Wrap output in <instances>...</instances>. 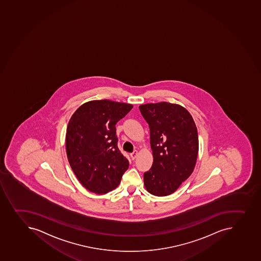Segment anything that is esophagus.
<instances>
[{
	"instance_id": "34e87169",
	"label": "esophagus",
	"mask_w": 261,
	"mask_h": 261,
	"mask_svg": "<svg viewBox=\"0 0 261 261\" xmlns=\"http://www.w3.org/2000/svg\"><path fill=\"white\" fill-rule=\"evenodd\" d=\"M137 155H138V151H137V150H134L133 153L130 154V156H131L132 160L135 159V158L137 157Z\"/></svg>"
}]
</instances>
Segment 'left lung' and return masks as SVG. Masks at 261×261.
Returning <instances> with one entry per match:
<instances>
[{"instance_id":"left-lung-1","label":"left lung","mask_w":261,"mask_h":261,"mask_svg":"<svg viewBox=\"0 0 261 261\" xmlns=\"http://www.w3.org/2000/svg\"><path fill=\"white\" fill-rule=\"evenodd\" d=\"M139 111L150 133L154 162L144 173L147 191L167 196L189 178L196 164L199 137L191 115L168 102L142 105Z\"/></svg>"}]
</instances>
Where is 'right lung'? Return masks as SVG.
<instances>
[{
    "mask_svg": "<svg viewBox=\"0 0 261 261\" xmlns=\"http://www.w3.org/2000/svg\"><path fill=\"white\" fill-rule=\"evenodd\" d=\"M133 106L109 99L92 100L73 113L66 134L70 166L85 189L107 194L119 185L129 162L117 147L116 124Z\"/></svg>",
    "mask_w": 261,
    "mask_h": 261,
    "instance_id": "right-lung-1",
    "label": "right lung"
}]
</instances>
